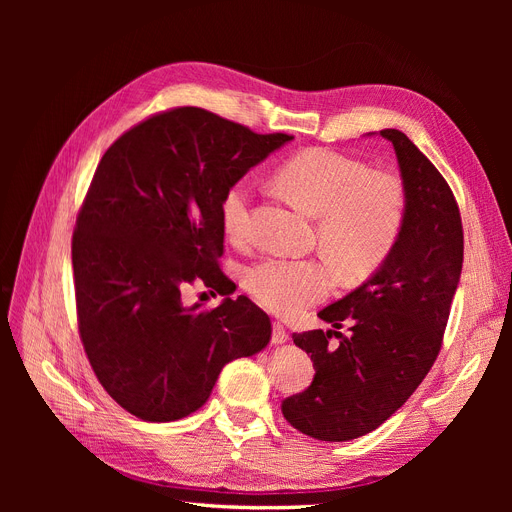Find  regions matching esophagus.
<instances>
[{
	"label": "esophagus",
	"mask_w": 512,
	"mask_h": 512,
	"mask_svg": "<svg viewBox=\"0 0 512 512\" xmlns=\"http://www.w3.org/2000/svg\"><path fill=\"white\" fill-rule=\"evenodd\" d=\"M286 342H288V332H286V328L280 324V321H274L272 344H274V346H280V344H286Z\"/></svg>",
	"instance_id": "34e87169"
}]
</instances>
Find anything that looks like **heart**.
<instances>
[{
  "label": "heart",
  "mask_w": 512,
  "mask_h": 512,
  "mask_svg": "<svg viewBox=\"0 0 512 512\" xmlns=\"http://www.w3.org/2000/svg\"><path fill=\"white\" fill-rule=\"evenodd\" d=\"M282 193L311 218L317 242L344 278H363L378 267L405 222V188L390 174L371 172L359 159L328 149L299 153L278 170ZM253 186L238 180L222 197L224 232L242 242L251 232ZM330 265L317 259L267 257L247 272V288L259 305L292 317L332 290Z\"/></svg>",
  "instance_id": "1"
}]
</instances>
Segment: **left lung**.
Segmentation results:
<instances>
[{
  "label": "left lung",
  "instance_id": "left-lung-1",
  "mask_svg": "<svg viewBox=\"0 0 512 512\" xmlns=\"http://www.w3.org/2000/svg\"><path fill=\"white\" fill-rule=\"evenodd\" d=\"M380 134L394 147L405 188L400 234L378 270L317 313L334 330L292 336L315 375L305 392L282 402V413L324 442L365 436L405 405L440 353L463 270V224L448 182L405 132ZM342 320L352 324L348 337L337 332Z\"/></svg>",
  "mask_w": 512,
  "mask_h": 512
}]
</instances>
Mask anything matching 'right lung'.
<instances>
[{
  "mask_svg": "<svg viewBox=\"0 0 512 512\" xmlns=\"http://www.w3.org/2000/svg\"><path fill=\"white\" fill-rule=\"evenodd\" d=\"M288 141L176 107L130 128L101 157L72 238L78 330L97 380L128 413L191 415L226 363L270 342V317L245 294L201 311L180 290L201 278L234 292L218 265L222 197Z\"/></svg>",
  "mask_w": 512,
  "mask_h": 512,
  "instance_id": "add662e5",
  "label": "right lung"
}]
</instances>
